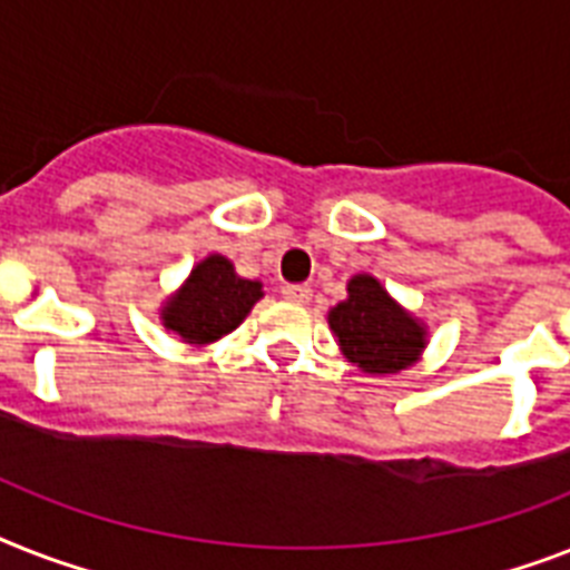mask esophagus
Masks as SVG:
<instances>
[{
	"label": "esophagus",
	"mask_w": 570,
	"mask_h": 570,
	"mask_svg": "<svg viewBox=\"0 0 570 570\" xmlns=\"http://www.w3.org/2000/svg\"><path fill=\"white\" fill-rule=\"evenodd\" d=\"M281 295H284L286 301H293V304H307L309 295H313V289L304 284H286V286H281Z\"/></svg>",
	"instance_id": "obj_1"
}]
</instances>
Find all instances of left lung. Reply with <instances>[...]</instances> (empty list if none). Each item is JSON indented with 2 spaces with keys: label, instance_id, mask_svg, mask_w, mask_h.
<instances>
[{
  "label": "left lung",
  "instance_id": "8db88e82",
  "mask_svg": "<svg viewBox=\"0 0 570 570\" xmlns=\"http://www.w3.org/2000/svg\"><path fill=\"white\" fill-rule=\"evenodd\" d=\"M327 325L342 357L365 374L404 372L428 348V325L365 272L348 281V298L327 309Z\"/></svg>",
  "mask_w": 570,
  "mask_h": 570
}]
</instances>
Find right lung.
I'll return each mask as SVG.
<instances>
[{
    "instance_id": "right-lung-1",
    "label": "right lung",
    "mask_w": 570,
    "mask_h": 570,
    "mask_svg": "<svg viewBox=\"0 0 570 570\" xmlns=\"http://www.w3.org/2000/svg\"><path fill=\"white\" fill-rule=\"evenodd\" d=\"M261 298V281L237 275L228 257L207 254L160 304V325L180 342L205 348L237 331Z\"/></svg>"
}]
</instances>
